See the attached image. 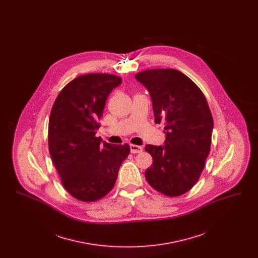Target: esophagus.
<instances>
[{"instance_id": "34e87169", "label": "esophagus", "mask_w": 258, "mask_h": 258, "mask_svg": "<svg viewBox=\"0 0 258 258\" xmlns=\"http://www.w3.org/2000/svg\"><path fill=\"white\" fill-rule=\"evenodd\" d=\"M130 148H131V152H132L133 154H138V153H141V152H142V150H143V148L141 147V146L133 145V144H131V145H130Z\"/></svg>"}]
</instances>
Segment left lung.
Here are the masks:
<instances>
[{"label":"left lung","instance_id":"8db88e82","mask_svg":"<svg viewBox=\"0 0 258 258\" xmlns=\"http://www.w3.org/2000/svg\"><path fill=\"white\" fill-rule=\"evenodd\" d=\"M153 104L155 123H164L161 146L146 145L153 164L148 183L168 197H179L197 184L211 147L214 122L201 90L179 71L148 70L135 75Z\"/></svg>","mask_w":258,"mask_h":258}]
</instances>
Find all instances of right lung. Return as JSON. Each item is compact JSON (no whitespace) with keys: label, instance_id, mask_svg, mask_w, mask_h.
Listing matches in <instances>:
<instances>
[{"label":"right lung","instance_id":"1","mask_svg":"<svg viewBox=\"0 0 258 258\" xmlns=\"http://www.w3.org/2000/svg\"><path fill=\"white\" fill-rule=\"evenodd\" d=\"M121 83V77L112 74L81 75L61 90L53 104L50 156L64 188L78 200L93 202L105 197L130 154L127 144H109L95 136L106 99Z\"/></svg>","mask_w":258,"mask_h":258}]
</instances>
